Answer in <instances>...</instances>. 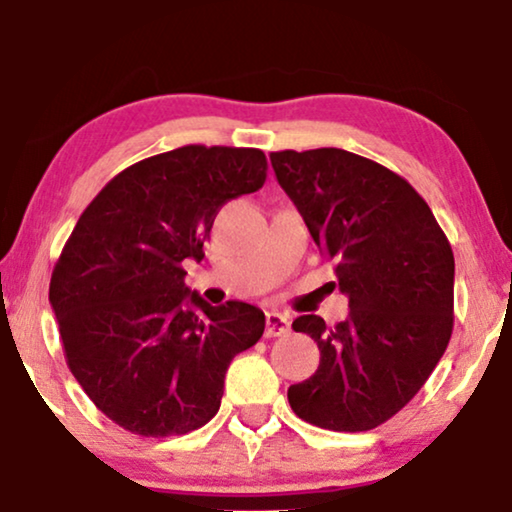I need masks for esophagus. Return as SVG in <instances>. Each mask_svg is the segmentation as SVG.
Returning a JSON list of instances; mask_svg holds the SVG:
<instances>
[{
    "instance_id": "1",
    "label": "esophagus",
    "mask_w": 512,
    "mask_h": 512,
    "mask_svg": "<svg viewBox=\"0 0 512 512\" xmlns=\"http://www.w3.org/2000/svg\"><path fill=\"white\" fill-rule=\"evenodd\" d=\"M291 331L289 317L279 312H268L265 314V338H279V335H286Z\"/></svg>"
}]
</instances>
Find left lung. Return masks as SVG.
I'll use <instances>...</instances> for the list:
<instances>
[{
  "mask_svg": "<svg viewBox=\"0 0 512 512\" xmlns=\"http://www.w3.org/2000/svg\"><path fill=\"white\" fill-rule=\"evenodd\" d=\"M349 298L335 326L317 314L293 331L317 342V373L291 384L300 419L370 431L403 410L445 354L454 326V254L426 200L387 167L342 149L270 153Z\"/></svg>",
  "mask_w": 512,
  "mask_h": 512,
  "instance_id": "left-lung-1",
  "label": "left lung"
}]
</instances>
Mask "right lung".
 <instances>
[{"instance_id":"obj_1","label":"right lung","mask_w":512,"mask_h":512,"mask_svg":"<svg viewBox=\"0 0 512 512\" xmlns=\"http://www.w3.org/2000/svg\"><path fill=\"white\" fill-rule=\"evenodd\" d=\"M261 149L188 144L118 172L83 209L48 300L67 366L111 422L184 436L219 412L230 361L261 340L265 314L212 307L184 284L228 200L268 177Z\"/></svg>"}]
</instances>
